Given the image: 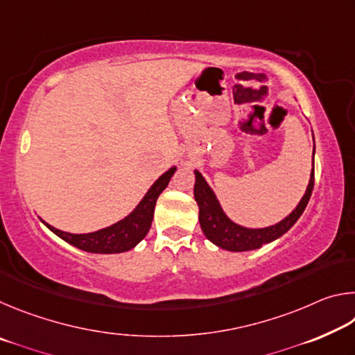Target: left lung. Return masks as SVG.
<instances>
[{"label":"left lung","mask_w":355,"mask_h":355,"mask_svg":"<svg viewBox=\"0 0 355 355\" xmlns=\"http://www.w3.org/2000/svg\"><path fill=\"white\" fill-rule=\"evenodd\" d=\"M313 156H315V147H313ZM196 173V184H194V199L199 205V220L203 235H205L209 241L218 245L220 249L230 250V252H245L260 249L263 244L272 243L274 239L280 238L282 235L290 230V228L296 224V220L304 213L305 207L310 200L311 191H313L315 184V164L310 173V182L302 199L297 203V207L286 216L285 219L274 225L264 227V228H249L243 227L233 222L228 216L224 213L220 203L216 197L214 191L209 188L207 180L202 177L199 171H194Z\"/></svg>","instance_id":"left-lung-1"}]
</instances>
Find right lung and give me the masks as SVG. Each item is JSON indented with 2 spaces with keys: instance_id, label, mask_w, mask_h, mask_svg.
I'll use <instances>...</instances> for the list:
<instances>
[{
  "instance_id": "right-lung-1",
  "label": "right lung",
  "mask_w": 355,
  "mask_h": 355,
  "mask_svg": "<svg viewBox=\"0 0 355 355\" xmlns=\"http://www.w3.org/2000/svg\"><path fill=\"white\" fill-rule=\"evenodd\" d=\"M177 167L173 166L169 171L164 172L156 182L150 186L147 194L142 197V200L137 203V207L128 216H125L122 220L116 222L110 227L101 228V230L92 233H69L58 230L45 220L44 224L50 230L58 235L65 243H69L75 248L91 254H120L136 248L150 230L153 220L155 205L161 192L169 184L171 178L175 173Z\"/></svg>"
}]
</instances>
